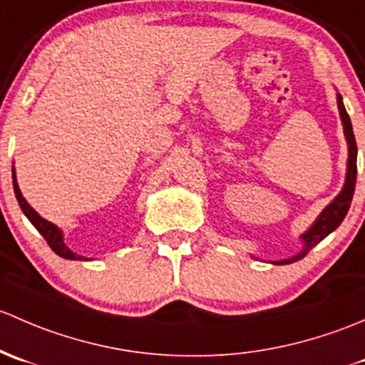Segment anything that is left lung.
<instances>
[{
    "mask_svg": "<svg viewBox=\"0 0 365 365\" xmlns=\"http://www.w3.org/2000/svg\"><path fill=\"white\" fill-rule=\"evenodd\" d=\"M337 100V108H339V115H341V123H343V131H344V138H346L348 144V161H346V178H344V184L343 190L339 191L336 198L327 205L325 209L318 214L317 220L313 221L309 228H307L304 234H300V240H302V247H300L299 253H295L294 257L290 258H283V260H270L269 264L274 265H287V264H294V262L300 260V258L306 257L318 242H322L323 239L327 237L329 234H332L341 223H343L344 216L348 214V209H350L353 193H355V182H356V142H355V135H353V128H351V121L350 115H348L346 108H344L343 103V96L337 93L336 95ZM255 260H258L257 257H253Z\"/></svg>",
    "mask_w": 365,
    "mask_h": 365,
    "instance_id": "8db88e82",
    "label": "left lung"
}]
</instances>
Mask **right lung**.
I'll return each instance as SVG.
<instances>
[{
    "label": "right lung",
    "instance_id": "obj_1",
    "mask_svg": "<svg viewBox=\"0 0 365 365\" xmlns=\"http://www.w3.org/2000/svg\"><path fill=\"white\" fill-rule=\"evenodd\" d=\"M12 179H14L15 198H17V202H19V205H21L22 212H24V216L28 217L29 221H31L33 227H35L36 230H38L40 234L43 235V239L47 240V244L51 246V250L54 251L56 255H59L61 258H66V260H88L86 257H81V255L73 253V251H71L70 247L65 244V235H63L61 228L56 227L54 223H51V221H47L45 217L40 216V214L36 212V210L33 209L31 205L28 204V200L22 197L21 187H19L17 175H15V168L14 167H12Z\"/></svg>",
    "mask_w": 365,
    "mask_h": 365
}]
</instances>
